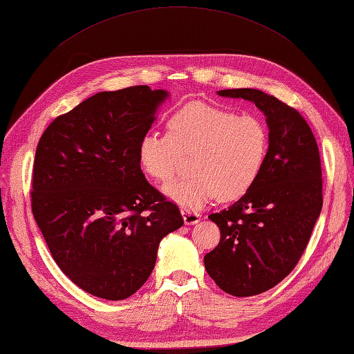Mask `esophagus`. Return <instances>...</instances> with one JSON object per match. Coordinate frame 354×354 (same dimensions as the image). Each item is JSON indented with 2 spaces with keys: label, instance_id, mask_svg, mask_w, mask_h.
Instances as JSON below:
<instances>
[{
  "label": "esophagus",
  "instance_id": "1",
  "mask_svg": "<svg viewBox=\"0 0 354 354\" xmlns=\"http://www.w3.org/2000/svg\"><path fill=\"white\" fill-rule=\"evenodd\" d=\"M182 215H183L185 225H187V226L197 225L201 218V215L198 212H192V211H182Z\"/></svg>",
  "mask_w": 354,
  "mask_h": 354
}]
</instances>
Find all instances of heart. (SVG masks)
I'll return each instance as SVG.
<instances>
[{
	"mask_svg": "<svg viewBox=\"0 0 354 354\" xmlns=\"http://www.w3.org/2000/svg\"><path fill=\"white\" fill-rule=\"evenodd\" d=\"M168 134L148 131L139 142V163L149 177L167 182L189 157L186 178L163 186L165 196L189 211L218 197L234 201L254 187L268 162L270 134L254 114L200 100L171 114Z\"/></svg>",
	"mask_w": 354,
	"mask_h": 354,
	"instance_id": "obj_1",
	"label": "heart"
}]
</instances>
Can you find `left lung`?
Masks as SVG:
<instances>
[{
  "label": "left lung",
  "instance_id": "obj_1",
  "mask_svg": "<svg viewBox=\"0 0 354 354\" xmlns=\"http://www.w3.org/2000/svg\"><path fill=\"white\" fill-rule=\"evenodd\" d=\"M218 95L254 102L270 134L268 162L254 187L229 209L209 215L221 236L205 255V269L221 290L254 297L281 283L304 254L322 209L321 157L295 108L255 88Z\"/></svg>",
  "mask_w": 354,
  "mask_h": 354
}]
</instances>
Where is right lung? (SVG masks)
<instances>
[{
  "instance_id": "right-lung-1",
  "label": "right lung",
  "mask_w": 354,
  "mask_h": 354,
  "mask_svg": "<svg viewBox=\"0 0 354 354\" xmlns=\"http://www.w3.org/2000/svg\"><path fill=\"white\" fill-rule=\"evenodd\" d=\"M168 96L148 85L100 91L57 116L36 148V225L59 269L97 298L139 290L162 238L183 226L139 163V142Z\"/></svg>"
}]
</instances>
